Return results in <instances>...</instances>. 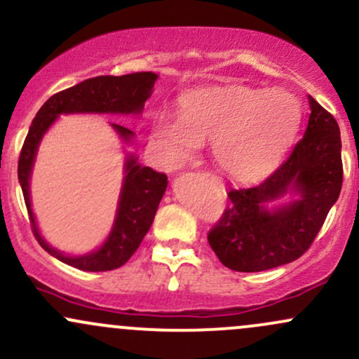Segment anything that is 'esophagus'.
I'll use <instances>...</instances> for the list:
<instances>
[{"mask_svg": "<svg viewBox=\"0 0 359 359\" xmlns=\"http://www.w3.org/2000/svg\"><path fill=\"white\" fill-rule=\"evenodd\" d=\"M204 177H206V179L210 180L211 184H215L216 187H222V179H219V177H216L215 173H211V172H204Z\"/></svg>", "mask_w": 359, "mask_h": 359, "instance_id": "esophagus-1", "label": "esophagus"}]
</instances>
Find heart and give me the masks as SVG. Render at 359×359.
<instances>
[{"instance_id": "b5f03b06", "label": "heart", "mask_w": 359, "mask_h": 359, "mask_svg": "<svg viewBox=\"0 0 359 359\" xmlns=\"http://www.w3.org/2000/svg\"><path fill=\"white\" fill-rule=\"evenodd\" d=\"M302 122V107L286 92L247 86L196 90L177 102V117L153 119L151 144L167 170L182 167L198 144L211 143L215 163L238 180H257L278 167Z\"/></svg>"}]
</instances>
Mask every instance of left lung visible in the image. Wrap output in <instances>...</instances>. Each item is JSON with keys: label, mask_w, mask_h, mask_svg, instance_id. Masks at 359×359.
Listing matches in <instances>:
<instances>
[{"label": "left lung", "mask_w": 359, "mask_h": 359, "mask_svg": "<svg viewBox=\"0 0 359 359\" xmlns=\"http://www.w3.org/2000/svg\"><path fill=\"white\" fill-rule=\"evenodd\" d=\"M305 135L291 155L254 187H230L223 216L208 242L223 266L238 273H259L297 261L320 231L342 187L341 133L330 112L309 97ZM297 201L267 208L286 191Z\"/></svg>", "instance_id": "8db88e82"}]
</instances>
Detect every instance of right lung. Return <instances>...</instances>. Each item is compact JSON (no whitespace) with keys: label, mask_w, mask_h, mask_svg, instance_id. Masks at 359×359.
<instances>
[{"label":"right lung","mask_w":359,"mask_h":359,"mask_svg":"<svg viewBox=\"0 0 359 359\" xmlns=\"http://www.w3.org/2000/svg\"><path fill=\"white\" fill-rule=\"evenodd\" d=\"M156 74L151 71L144 73L122 74V76H95L81 83L54 93L49 100L39 109L37 116L30 124L29 135L23 141L22 151L18 158V180L23 191L27 211L30 216L32 231L44 250L59 259L68 266L81 271L98 273V271H112L121 267L131 259L148 233L155 212L163 192L167 189V175L155 172L153 168L143 167L137 163L136 156H128L126 160V177L122 186L119 208H117L116 222L112 231L100 249L92 254L69 257L61 254L41 237L35 224L32 208H30L29 180L32 172L35 153L39 143L47 129L50 128L59 114L73 112H98V114H140L144 107V102L151 95ZM124 141H129L135 133L119 124H112Z\"/></svg>","instance_id":"1"}]
</instances>
